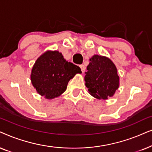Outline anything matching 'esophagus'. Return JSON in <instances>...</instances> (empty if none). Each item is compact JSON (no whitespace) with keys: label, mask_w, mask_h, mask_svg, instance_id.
<instances>
[{"label":"esophagus","mask_w":152,"mask_h":152,"mask_svg":"<svg viewBox=\"0 0 152 152\" xmlns=\"http://www.w3.org/2000/svg\"><path fill=\"white\" fill-rule=\"evenodd\" d=\"M80 69H81L82 72L83 73L85 72V71H86V67H85V65L83 64H81V65H80Z\"/></svg>","instance_id":"esophagus-1"}]
</instances>
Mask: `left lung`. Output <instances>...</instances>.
Here are the masks:
<instances>
[{"mask_svg":"<svg viewBox=\"0 0 152 152\" xmlns=\"http://www.w3.org/2000/svg\"><path fill=\"white\" fill-rule=\"evenodd\" d=\"M87 66L85 81L90 94L98 99L106 100L115 94L120 86L116 66L110 58L94 55Z\"/></svg>","mask_w":152,"mask_h":152,"instance_id":"8db88e82","label":"left lung"}]
</instances>
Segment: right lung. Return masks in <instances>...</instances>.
<instances>
[{
    "label": "right lung",
    "mask_w": 152,
    "mask_h": 152,
    "mask_svg": "<svg viewBox=\"0 0 152 152\" xmlns=\"http://www.w3.org/2000/svg\"><path fill=\"white\" fill-rule=\"evenodd\" d=\"M80 68L64 59L58 50H46L36 60L30 80L38 94L53 99L65 92L70 79L81 74Z\"/></svg>",
    "instance_id": "1"
}]
</instances>
